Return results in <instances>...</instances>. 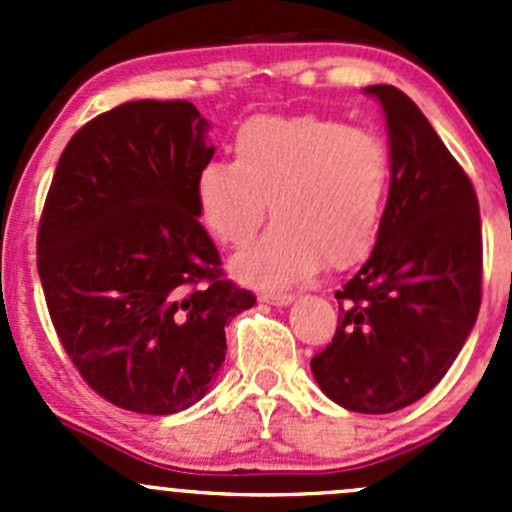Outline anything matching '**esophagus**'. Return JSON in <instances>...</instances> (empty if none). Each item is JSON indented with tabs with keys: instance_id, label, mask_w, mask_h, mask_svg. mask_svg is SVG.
Segmentation results:
<instances>
[{
	"instance_id": "obj_1",
	"label": "esophagus",
	"mask_w": 512,
	"mask_h": 512,
	"mask_svg": "<svg viewBox=\"0 0 512 512\" xmlns=\"http://www.w3.org/2000/svg\"><path fill=\"white\" fill-rule=\"evenodd\" d=\"M262 302L272 304V307H287L294 302V294H262Z\"/></svg>"
}]
</instances>
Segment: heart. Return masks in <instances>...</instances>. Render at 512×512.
<instances>
[{
    "label": "heart",
    "instance_id": "heart-1",
    "mask_svg": "<svg viewBox=\"0 0 512 512\" xmlns=\"http://www.w3.org/2000/svg\"><path fill=\"white\" fill-rule=\"evenodd\" d=\"M232 153L208 160L195 178L205 227L240 247L270 205L277 215L232 260L235 277L280 287L312 277L324 260L349 267L369 255L389 188V151L374 131L319 116H257L237 128Z\"/></svg>",
    "mask_w": 512,
    "mask_h": 512
}]
</instances>
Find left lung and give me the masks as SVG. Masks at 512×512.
<instances>
[{
	"label": "left lung",
	"mask_w": 512,
	"mask_h": 512,
	"mask_svg": "<svg viewBox=\"0 0 512 512\" xmlns=\"http://www.w3.org/2000/svg\"><path fill=\"white\" fill-rule=\"evenodd\" d=\"M389 136V200L369 260L339 289L332 344L312 359L347 411L391 414L446 376L480 307L478 198L428 118L396 86H366Z\"/></svg>",
	"instance_id": "obj_1"
}]
</instances>
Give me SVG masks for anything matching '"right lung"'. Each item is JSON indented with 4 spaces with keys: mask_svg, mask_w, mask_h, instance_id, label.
Instances as JSON below:
<instances>
[{
    "mask_svg": "<svg viewBox=\"0 0 512 512\" xmlns=\"http://www.w3.org/2000/svg\"><path fill=\"white\" fill-rule=\"evenodd\" d=\"M210 123L188 101H131L69 141L39 225V277L56 334L86 384L136 414L168 416L210 391L225 324L255 294L220 280L200 225Z\"/></svg>",
    "mask_w": 512,
    "mask_h": 512,
    "instance_id": "add662e5",
    "label": "right lung"
}]
</instances>
